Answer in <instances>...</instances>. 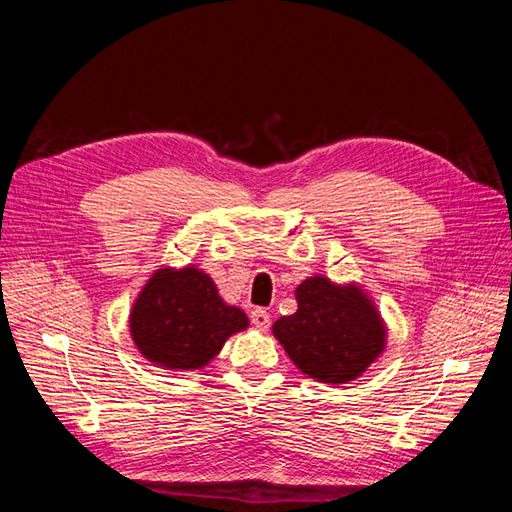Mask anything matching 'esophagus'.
Returning <instances> with one entry per match:
<instances>
[{
	"mask_svg": "<svg viewBox=\"0 0 512 512\" xmlns=\"http://www.w3.org/2000/svg\"><path fill=\"white\" fill-rule=\"evenodd\" d=\"M250 320H252V324H254L256 329H260V331H267V329H269V324H271V314L267 312V309L256 307V309H252Z\"/></svg>",
	"mask_w": 512,
	"mask_h": 512,
	"instance_id": "1",
	"label": "esophagus"
}]
</instances>
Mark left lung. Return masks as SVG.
<instances>
[{"label":"left lung","instance_id":"8db88e82","mask_svg":"<svg viewBox=\"0 0 512 512\" xmlns=\"http://www.w3.org/2000/svg\"><path fill=\"white\" fill-rule=\"evenodd\" d=\"M294 297L299 309L275 320L273 335L309 378L346 384L384 350L386 327L361 288L316 275L299 284Z\"/></svg>","mask_w":512,"mask_h":512}]
</instances>
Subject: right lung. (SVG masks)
I'll use <instances>...</instances> for the list:
<instances>
[{"mask_svg": "<svg viewBox=\"0 0 512 512\" xmlns=\"http://www.w3.org/2000/svg\"><path fill=\"white\" fill-rule=\"evenodd\" d=\"M247 324L243 309L226 305L211 277L196 267L158 269L130 314L136 348L153 365L173 371L205 367Z\"/></svg>", "mask_w": 512, "mask_h": 512, "instance_id": "add662e5", "label": "right lung"}]
</instances>
